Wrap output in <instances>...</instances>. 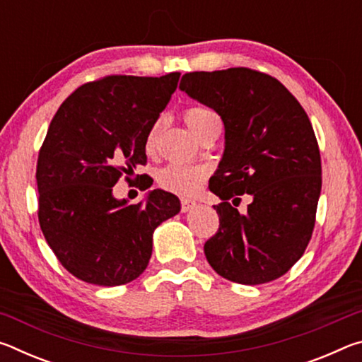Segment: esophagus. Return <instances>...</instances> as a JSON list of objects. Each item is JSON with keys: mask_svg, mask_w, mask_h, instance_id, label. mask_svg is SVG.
<instances>
[{"mask_svg": "<svg viewBox=\"0 0 362 362\" xmlns=\"http://www.w3.org/2000/svg\"><path fill=\"white\" fill-rule=\"evenodd\" d=\"M194 206H196V203H194L193 199H187V198H182V199H180L182 212H188V211H192Z\"/></svg>", "mask_w": 362, "mask_h": 362, "instance_id": "esophagus-1", "label": "esophagus"}]
</instances>
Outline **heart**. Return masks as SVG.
Listing matches in <instances>:
<instances>
[{"label":"heart","instance_id":"1","mask_svg":"<svg viewBox=\"0 0 362 362\" xmlns=\"http://www.w3.org/2000/svg\"><path fill=\"white\" fill-rule=\"evenodd\" d=\"M183 119H185L188 129L192 131L199 140L206 137L218 136L222 131V119L212 108L204 105H193L183 110ZM163 127V118H158L153 122L145 137V151L153 153L156 148L159 132ZM207 174L206 166L199 164H180L170 163L158 170L156 182L166 192L175 194H193L203 185Z\"/></svg>","mask_w":362,"mask_h":362}]
</instances>
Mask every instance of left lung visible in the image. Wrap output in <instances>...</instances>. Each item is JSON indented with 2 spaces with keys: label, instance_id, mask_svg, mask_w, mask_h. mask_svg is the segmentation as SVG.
I'll list each match as a JSON object with an SVG mask.
<instances>
[{
  "label": "left lung",
  "instance_id": "left-lung-1",
  "mask_svg": "<svg viewBox=\"0 0 362 362\" xmlns=\"http://www.w3.org/2000/svg\"><path fill=\"white\" fill-rule=\"evenodd\" d=\"M180 89L225 124V153L209 182L222 203L214 206L220 225L204 244L207 262L233 283L281 278L308 246L321 194L308 115L276 78L246 66L185 73ZM244 192L253 203L240 214L228 201Z\"/></svg>",
  "mask_w": 362,
  "mask_h": 362
}]
</instances>
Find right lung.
<instances>
[{"label":"right lung","mask_w":362,"mask_h":362,"mask_svg":"<svg viewBox=\"0 0 362 362\" xmlns=\"http://www.w3.org/2000/svg\"><path fill=\"white\" fill-rule=\"evenodd\" d=\"M179 78L174 71L89 81L49 124L36 163L40 226L62 267L84 283L110 287L139 278L153 231L180 211L179 198L163 189H153L145 204L113 196L121 177L131 182L134 169L146 164V132Z\"/></svg>","instance_id":"obj_1"}]
</instances>
